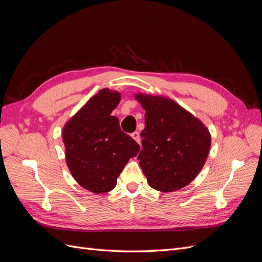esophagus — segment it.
Here are the masks:
<instances>
[{
    "instance_id": "esophagus-1",
    "label": "esophagus",
    "mask_w": 262,
    "mask_h": 262,
    "mask_svg": "<svg viewBox=\"0 0 262 262\" xmlns=\"http://www.w3.org/2000/svg\"><path fill=\"white\" fill-rule=\"evenodd\" d=\"M131 137L136 140V142H138V143L140 144V142H141V139H140V133L138 132V131H136V132H133L132 134H131Z\"/></svg>"
}]
</instances>
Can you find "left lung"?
Listing matches in <instances>:
<instances>
[{"label": "left lung", "instance_id": "1", "mask_svg": "<svg viewBox=\"0 0 262 262\" xmlns=\"http://www.w3.org/2000/svg\"><path fill=\"white\" fill-rule=\"evenodd\" d=\"M145 110V128L138 160L148 185L172 192L189 185L201 171L211 147V134L202 121L172 99L134 95Z\"/></svg>", "mask_w": 262, "mask_h": 262}]
</instances>
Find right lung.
Returning <instances> with one entry per match:
<instances>
[{
	"label": "right lung",
	"instance_id": "add662e5",
	"mask_svg": "<svg viewBox=\"0 0 262 262\" xmlns=\"http://www.w3.org/2000/svg\"><path fill=\"white\" fill-rule=\"evenodd\" d=\"M120 99L117 91H99L62 131L71 175L78 185L97 194L116 187L124 166L140 150L137 142L121 131L118 118L112 116Z\"/></svg>",
	"mask_w": 262,
	"mask_h": 262
}]
</instances>
